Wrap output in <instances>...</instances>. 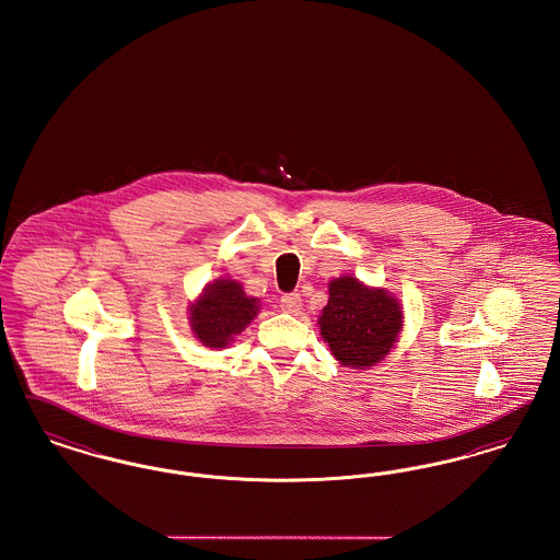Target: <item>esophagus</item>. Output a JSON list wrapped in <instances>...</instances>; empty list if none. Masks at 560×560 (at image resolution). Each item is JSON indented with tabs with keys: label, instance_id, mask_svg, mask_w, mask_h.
<instances>
[{
	"label": "esophagus",
	"instance_id": "34e87169",
	"mask_svg": "<svg viewBox=\"0 0 560 560\" xmlns=\"http://www.w3.org/2000/svg\"><path fill=\"white\" fill-rule=\"evenodd\" d=\"M281 308H283L285 313H298V311L302 308V298H300V293H285V295L281 298Z\"/></svg>",
	"mask_w": 560,
	"mask_h": 560
}]
</instances>
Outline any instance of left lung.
Segmentation results:
<instances>
[{
    "mask_svg": "<svg viewBox=\"0 0 560 560\" xmlns=\"http://www.w3.org/2000/svg\"><path fill=\"white\" fill-rule=\"evenodd\" d=\"M319 331L336 361L350 370H370L397 347L402 306L386 288H372L352 275L329 281Z\"/></svg>",
    "mask_w": 560,
    "mask_h": 560,
    "instance_id": "left-lung-1",
    "label": "left lung"
}]
</instances>
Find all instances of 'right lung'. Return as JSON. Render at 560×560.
<instances>
[{"label": "right lung", "instance_id": "add662e5", "mask_svg": "<svg viewBox=\"0 0 560 560\" xmlns=\"http://www.w3.org/2000/svg\"><path fill=\"white\" fill-rule=\"evenodd\" d=\"M258 313V298L247 295L240 281L220 277L190 302L188 325L203 347L222 350L235 342V336H240Z\"/></svg>", "mask_w": 560, "mask_h": 560}]
</instances>
